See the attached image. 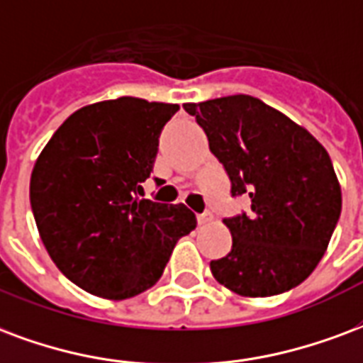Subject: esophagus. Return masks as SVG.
Here are the masks:
<instances>
[{
  "instance_id": "1",
  "label": "esophagus",
  "mask_w": 363,
  "mask_h": 363,
  "mask_svg": "<svg viewBox=\"0 0 363 363\" xmlns=\"http://www.w3.org/2000/svg\"><path fill=\"white\" fill-rule=\"evenodd\" d=\"M211 219H213V216H211L209 211L200 213V216H198V225H208V223H211Z\"/></svg>"
}]
</instances>
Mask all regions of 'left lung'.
<instances>
[{
	"label": "left lung",
	"instance_id": "obj_1",
	"mask_svg": "<svg viewBox=\"0 0 363 363\" xmlns=\"http://www.w3.org/2000/svg\"><path fill=\"white\" fill-rule=\"evenodd\" d=\"M230 179L248 194V216L225 219L233 248L209 269L246 298L275 296L318 267L342 208L331 157L304 127L246 94L184 104Z\"/></svg>",
	"mask_w": 363,
	"mask_h": 363
}]
</instances>
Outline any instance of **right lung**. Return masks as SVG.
Returning a JSON list of instances; mask_svg holds the SVG:
<instances>
[{
  "instance_id": "add662e5",
  "label": "right lung",
  "mask_w": 363,
  "mask_h": 363,
  "mask_svg": "<svg viewBox=\"0 0 363 363\" xmlns=\"http://www.w3.org/2000/svg\"><path fill=\"white\" fill-rule=\"evenodd\" d=\"M177 104L140 98L80 107L34 163L30 206L57 269L94 296L127 300L154 286L174 244L196 229L186 206L142 200L161 128Z\"/></svg>"
}]
</instances>
